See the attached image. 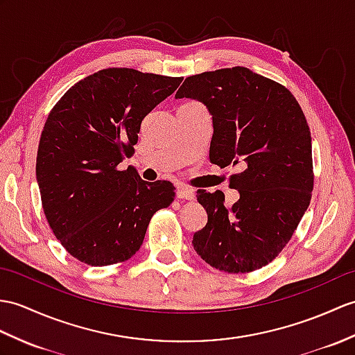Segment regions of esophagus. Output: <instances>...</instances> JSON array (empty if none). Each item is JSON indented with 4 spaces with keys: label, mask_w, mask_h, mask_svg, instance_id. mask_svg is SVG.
<instances>
[{
    "label": "esophagus",
    "mask_w": 355,
    "mask_h": 355,
    "mask_svg": "<svg viewBox=\"0 0 355 355\" xmlns=\"http://www.w3.org/2000/svg\"><path fill=\"white\" fill-rule=\"evenodd\" d=\"M175 195L177 198H180V200H193L195 198V193L192 189H189L186 186H177V191H175Z\"/></svg>",
    "instance_id": "obj_1"
}]
</instances>
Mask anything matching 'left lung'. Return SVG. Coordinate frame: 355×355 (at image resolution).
<instances>
[{
  "instance_id": "8db88e82",
  "label": "left lung",
  "mask_w": 355,
  "mask_h": 355,
  "mask_svg": "<svg viewBox=\"0 0 355 355\" xmlns=\"http://www.w3.org/2000/svg\"><path fill=\"white\" fill-rule=\"evenodd\" d=\"M175 98L207 107L210 162L241 169L228 178L241 195L232 207L220 191L196 192L207 224L193 234V250L219 270L266 266L291 241L311 200V136L298 101L242 66L187 77Z\"/></svg>"
}]
</instances>
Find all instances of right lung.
Returning a JSON list of instances; mask_svg holds the SVG:
<instances>
[{
    "label": "right lung",
    "instance_id": "add662e5",
    "mask_svg": "<svg viewBox=\"0 0 355 355\" xmlns=\"http://www.w3.org/2000/svg\"><path fill=\"white\" fill-rule=\"evenodd\" d=\"M180 77L109 68L73 85L48 114L36 180L57 241L90 266L135 255L148 224L174 201V186L148 183L118 164L135 153L140 123L181 83Z\"/></svg>",
    "mask_w": 355,
    "mask_h": 355
}]
</instances>
